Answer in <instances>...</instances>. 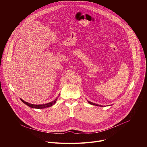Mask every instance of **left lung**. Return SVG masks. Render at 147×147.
<instances>
[{"instance_id": "8db88e82", "label": "left lung", "mask_w": 147, "mask_h": 147, "mask_svg": "<svg viewBox=\"0 0 147 147\" xmlns=\"http://www.w3.org/2000/svg\"><path fill=\"white\" fill-rule=\"evenodd\" d=\"M88 103H90V104H91V105H95V106H99V107H102V106H100V105H97V104H96V103H92V102H90V101H88Z\"/></svg>"}]
</instances>
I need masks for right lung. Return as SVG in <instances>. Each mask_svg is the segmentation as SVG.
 <instances>
[{
  "label": "right lung",
  "mask_w": 147,
  "mask_h": 147,
  "mask_svg": "<svg viewBox=\"0 0 147 147\" xmlns=\"http://www.w3.org/2000/svg\"><path fill=\"white\" fill-rule=\"evenodd\" d=\"M59 97V96H58ZM58 97H57L53 101L51 102H49V103H46V104H42V105H34V104H30L27 102H25L22 99H20L21 100H22L24 103H25L26 105H27V106H28L29 107H31L32 108H35V109H43V108H49L50 107H52V105H53L56 103Z\"/></svg>",
  "instance_id": "right-lung-1"
}]
</instances>
